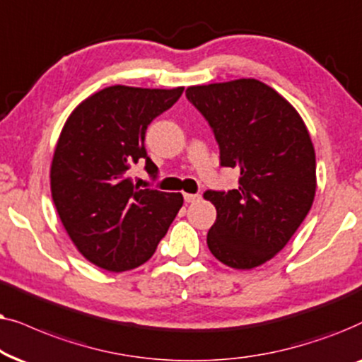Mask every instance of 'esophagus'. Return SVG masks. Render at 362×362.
<instances>
[{
	"instance_id": "1",
	"label": "esophagus",
	"mask_w": 362,
	"mask_h": 362,
	"mask_svg": "<svg viewBox=\"0 0 362 362\" xmlns=\"http://www.w3.org/2000/svg\"><path fill=\"white\" fill-rule=\"evenodd\" d=\"M184 199L187 204H194V202L200 199V195L199 194H184Z\"/></svg>"
}]
</instances>
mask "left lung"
Masks as SVG:
<instances>
[{"label":"left lung","instance_id":"8db88e82","mask_svg":"<svg viewBox=\"0 0 362 362\" xmlns=\"http://www.w3.org/2000/svg\"><path fill=\"white\" fill-rule=\"evenodd\" d=\"M185 94L214 129L221 165L240 172L238 189L205 192L216 209L206 245L226 267L257 268L285 248L315 200L310 132L281 94L252 77Z\"/></svg>","mask_w":362,"mask_h":362}]
</instances>
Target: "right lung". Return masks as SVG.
<instances>
[{
    "mask_svg": "<svg viewBox=\"0 0 362 362\" xmlns=\"http://www.w3.org/2000/svg\"><path fill=\"white\" fill-rule=\"evenodd\" d=\"M184 88L110 86L67 117L51 162L57 215L79 253L107 272L141 267L156 252L184 204L182 194L139 189L129 167L147 157V125L170 109Z\"/></svg>",
    "mask_w": 362,
    "mask_h": 362,
    "instance_id": "1",
    "label": "right lung"
}]
</instances>
